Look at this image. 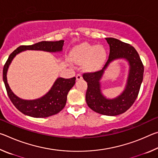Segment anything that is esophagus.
<instances>
[{"label": "esophagus", "mask_w": 158, "mask_h": 158, "mask_svg": "<svg viewBox=\"0 0 158 158\" xmlns=\"http://www.w3.org/2000/svg\"><path fill=\"white\" fill-rule=\"evenodd\" d=\"M76 79H77V81H80V80H81V79H82L81 74H77V75L76 76Z\"/></svg>", "instance_id": "1"}]
</instances>
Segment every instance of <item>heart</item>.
Listing matches in <instances>:
<instances>
[{
  "instance_id": "obj_1",
  "label": "heart",
  "mask_w": 158,
  "mask_h": 158,
  "mask_svg": "<svg viewBox=\"0 0 158 158\" xmlns=\"http://www.w3.org/2000/svg\"><path fill=\"white\" fill-rule=\"evenodd\" d=\"M73 62L81 64L88 72H97L102 68L107 58V51L102 45L84 42L74 47L69 53Z\"/></svg>"
}]
</instances>
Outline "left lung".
Here are the masks:
<instances>
[{
  "mask_svg": "<svg viewBox=\"0 0 158 158\" xmlns=\"http://www.w3.org/2000/svg\"><path fill=\"white\" fill-rule=\"evenodd\" d=\"M106 40L110 49L107 62L102 70L84 74L83 78L88 84L85 94L88 106L98 114L114 116L124 113L135 102L143 81L144 69L139 56L132 46L112 37ZM117 60H124L128 63V77L124 89L120 95L109 98L101 92V80L109 65Z\"/></svg>",
  "mask_w": 158,
  "mask_h": 158,
  "instance_id": "obj_1",
  "label": "left lung"
}]
</instances>
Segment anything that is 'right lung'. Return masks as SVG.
<instances>
[{"label": "right lung", "mask_w": 158, "mask_h": 158, "mask_svg": "<svg viewBox=\"0 0 158 158\" xmlns=\"http://www.w3.org/2000/svg\"><path fill=\"white\" fill-rule=\"evenodd\" d=\"M63 44L64 40L42 41L32 45L19 47L10 55L4 65L2 77L8 97L15 107L21 113L33 118H46L58 114L65 107L67 95L75 84L76 78L64 79L58 77L49 91L43 96L35 100H24L16 95L7 83V70L12 61L19 53L27 50L60 53L63 51Z\"/></svg>", "instance_id": "1"}]
</instances>
